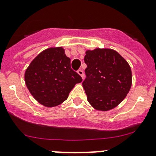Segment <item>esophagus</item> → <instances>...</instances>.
I'll return each mask as SVG.
<instances>
[{
    "label": "esophagus",
    "mask_w": 156,
    "mask_h": 156,
    "mask_svg": "<svg viewBox=\"0 0 156 156\" xmlns=\"http://www.w3.org/2000/svg\"><path fill=\"white\" fill-rule=\"evenodd\" d=\"M78 74L80 75V76L81 77V78H83V77H84V71H82V70H81V69L78 70Z\"/></svg>",
    "instance_id": "obj_1"
}]
</instances>
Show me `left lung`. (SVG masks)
Masks as SVG:
<instances>
[{
    "label": "left lung",
    "instance_id": "obj_1",
    "mask_svg": "<svg viewBox=\"0 0 156 156\" xmlns=\"http://www.w3.org/2000/svg\"><path fill=\"white\" fill-rule=\"evenodd\" d=\"M87 68L82 85L87 99L94 109L108 111L127 96L132 84L130 67L112 49L87 50L84 58Z\"/></svg>",
    "mask_w": 156,
    "mask_h": 156
}]
</instances>
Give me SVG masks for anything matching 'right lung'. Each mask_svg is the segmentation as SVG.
<instances>
[{
  "mask_svg": "<svg viewBox=\"0 0 156 156\" xmlns=\"http://www.w3.org/2000/svg\"><path fill=\"white\" fill-rule=\"evenodd\" d=\"M81 77L71 68V59L62 47H51L34 58L25 73V81L33 97L43 106L54 107L68 99Z\"/></svg>",
  "mask_w": 156,
  "mask_h": 156,
  "instance_id": "obj_1",
  "label": "right lung"
}]
</instances>
